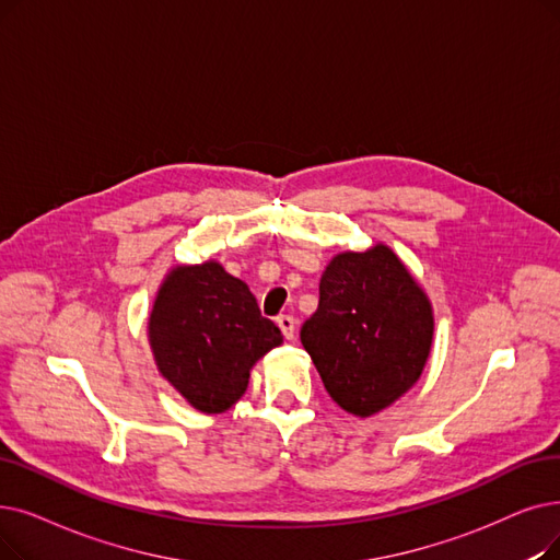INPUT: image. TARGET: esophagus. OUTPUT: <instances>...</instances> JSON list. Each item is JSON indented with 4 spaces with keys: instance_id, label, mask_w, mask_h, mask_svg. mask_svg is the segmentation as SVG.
I'll return each mask as SVG.
<instances>
[{
    "instance_id": "1",
    "label": "esophagus",
    "mask_w": 560,
    "mask_h": 560,
    "mask_svg": "<svg viewBox=\"0 0 560 560\" xmlns=\"http://www.w3.org/2000/svg\"><path fill=\"white\" fill-rule=\"evenodd\" d=\"M277 325H279V329L283 331V336H285L288 340H293V338H295L298 323H295L293 315H279V318H277Z\"/></svg>"
}]
</instances>
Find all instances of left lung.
I'll return each instance as SVG.
<instances>
[{
  "label": "left lung",
  "mask_w": 560,
  "mask_h": 560,
  "mask_svg": "<svg viewBox=\"0 0 560 560\" xmlns=\"http://www.w3.org/2000/svg\"><path fill=\"white\" fill-rule=\"evenodd\" d=\"M432 304L386 245L343 252L320 279L318 311L300 338L331 400L373 417L421 377L432 348Z\"/></svg>",
  "instance_id": "8db88e82"
}]
</instances>
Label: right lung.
Returning a JSON list of instances; mask_svg holds the SVG:
<instances>
[{"mask_svg": "<svg viewBox=\"0 0 560 560\" xmlns=\"http://www.w3.org/2000/svg\"><path fill=\"white\" fill-rule=\"evenodd\" d=\"M149 343L162 377L203 415H222L247 392L254 363L283 343L245 281L217 260L176 265L158 290Z\"/></svg>", "mask_w": 560, "mask_h": 560, "instance_id": "add662e5", "label": "right lung"}]
</instances>
